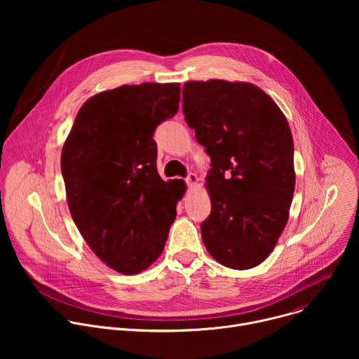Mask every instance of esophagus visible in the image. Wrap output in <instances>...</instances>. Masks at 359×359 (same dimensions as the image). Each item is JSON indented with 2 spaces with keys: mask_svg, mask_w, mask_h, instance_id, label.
Returning a JSON list of instances; mask_svg holds the SVG:
<instances>
[{
  "mask_svg": "<svg viewBox=\"0 0 359 359\" xmlns=\"http://www.w3.org/2000/svg\"><path fill=\"white\" fill-rule=\"evenodd\" d=\"M184 180H186L187 186H194V184L198 182V177H197V175H194V173H189Z\"/></svg>",
  "mask_w": 359,
  "mask_h": 359,
  "instance_id": "obj_1",
  "label": "esophagus"
}]
</instances>
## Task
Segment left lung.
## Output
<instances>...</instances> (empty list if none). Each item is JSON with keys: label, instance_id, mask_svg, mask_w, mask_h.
<instances>
[{"label": "left lung", "instance_id": "8db88e82", "mask_svg": "<svg viewBox=\"0 0 359 359\" xmlns=\"http://www.w3.org/2000/svg\"><path fill=\"white\" fill-rule=\"evenodd\" d=\"M183 115L210 156L212 213L201 238L222 266L263 263L283 233L295 187L294 143L276 102L247 82L190 81Z\"/></svg>", "mask_w": 359, "mask_h": 359}]
</instances>
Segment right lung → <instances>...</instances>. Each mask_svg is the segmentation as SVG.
<instances>
[{
  "label": "right lung",
  "instance_id": "1",
  "mask_svg": "<svg viewBox=\"0 0 359 359\" xmlns=\"http://www.w3.org/2000/svg\"><path fill=\"white\" fill-rule=\"evenodd\" d=\"M179 83L123 85L88 99L62 147L68 208L97 257L137 274L162 254L184 183L165 182L153 133L177 114Z\"/></svg>",
  "mask_w": 359,
  "mask_h": 359
}]
</instances>
